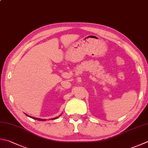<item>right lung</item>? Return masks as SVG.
<instances>
[{"instance_id":"right-lung-1","label":"right lung","mask_w":148,"mask_h":148,"mask_svg":"<svg viewBox=\"0 0 148 148\" xmlns=\"http://www.w3.org/2000/svg\"><path fill=\"white\" fill-rule=\"evenodd\" d=\"M27 116H29V115H27ZM31 118L33 119H35V120H38V121H45V119H39V118H36V117H31V116H29ZM58 117H55V118H53V119H57Z\"/></svg>"}]
</instances>
